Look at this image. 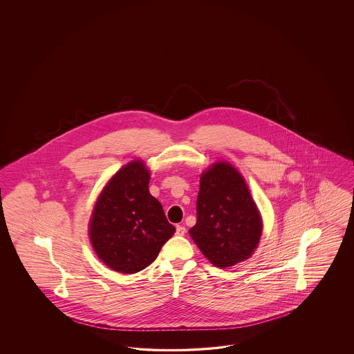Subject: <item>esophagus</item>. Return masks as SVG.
Listing matches in <instances>:
<instances>
[{
    "mask_svg": "<svg viewBox=\"0 0 354 354\" xmlns=\"http://www.w3.org/2000/svg\"><path fill=\"white\" fill-rule=\"evenodd\" d=\"M185 234V227L184 225H176V235L184 236Z\"/></svg>",
    "mask_w": 354,
    "mask_h": 354,
    "instance_id": "1",
    "label": "esophagus"
}]
</instances>
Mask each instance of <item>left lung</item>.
Returning a JSON list of instances; mask_svg holds the SVG:
<instances>
[{
    "instance_id": "8db88e82",
    "label": "left lung",
    "mask_w": 354,
    "mask_h": 354,
    "mask_svg": "<svg viewBox=\"0 0 354 354\" xmlns=\"http://www.w3.org/2000/svg\"><path fill=\"white\" fill-rule=\"evenodd\" d=\"M196 210L189 235L214 266L230 268L252 256L262 234V218L232 165L216 162L201 175Z\"/></svg>"
}]
</instances>
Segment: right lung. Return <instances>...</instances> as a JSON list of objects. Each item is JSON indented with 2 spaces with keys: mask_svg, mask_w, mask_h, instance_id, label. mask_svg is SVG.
<instances>
[{
  "mask_svg": "<svg viewBox=\"0 0 354 354\" xmlns=\"http://www.w3.org/2000/svg\"><path fill=\"white\" fill-rule=\"evenodd\" d=\"M149 171L142 161L123 166L97 200L89 237L107 268L135 274L148 268L175 234L162 205L149 193Z\"/></svg>",
  "mask_w": 354,
  "mask_h": 354,
  "instance_id": "right-lung-1",
  "label": "right lung"
}]
</instances>
